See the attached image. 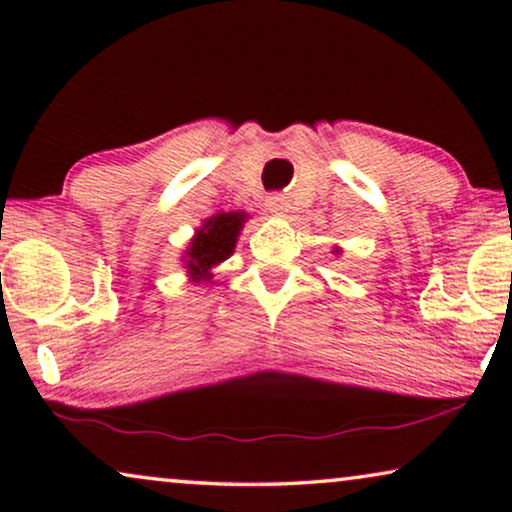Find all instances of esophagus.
<instances>
[{
	"instance_id": "34e87169",
	"label": "esophagus",
	"mask_w": 512,
	"mask_h": 512,
	"mask_svg": "<svg viewBox=\"0 0 512 512\" xmlns=\"http://www.w3.org/2000/svg\"><path fill=\"white\" fill-rule=\"evenodd\" d=\"M265 205H268L270 212L284 214L286 209H289V200H286L282 193H272V195H268V200H265Z\"/></svg>"
}]
</instances>
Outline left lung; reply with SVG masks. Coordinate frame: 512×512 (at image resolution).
<instances>
[{"label": "left lung", "mask_w": 512, "mask_h": 512, "mask_svg": "<svg viewBox=\"0 0 512 512\" xmlns=\"http://www.w3.org/2000/svg\"><path fill=\"white\" fill-rule=\"evenodd\" d=\"M338 251H340V249H335V254H338Z\"/></svg>", "instance_id": "8db88e82"}]
</instances>
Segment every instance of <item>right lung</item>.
I'll return each instance as SVG.
<instances>
[{
    "mask_svg": "<svg viewBox=\"0 0 512 512\" xmlns=\"http://www.w3.org/2000/svg\"><path fill=\"white\" fill-rule=\"evenodd\" d=\"M244 221H247L244 212H223L207 219L202 228L195 230L184 256L191 282H209L212 279V268L233 254Z\"/></svg>",
    "mask_w": 512,
    "mask_h": 512,
    "instance_id": "1",
    "label": "right lung"
}]
</instances>
